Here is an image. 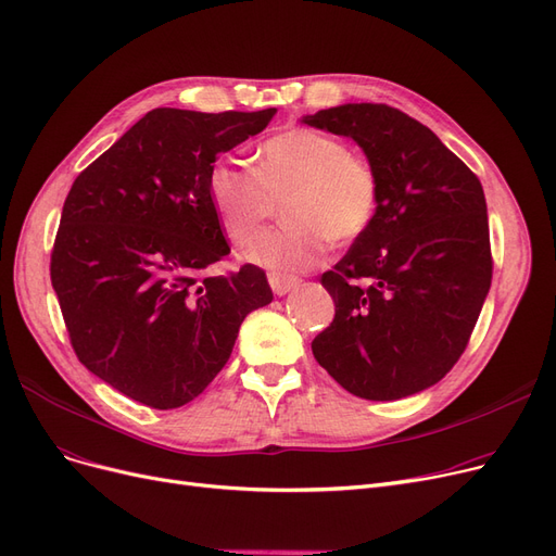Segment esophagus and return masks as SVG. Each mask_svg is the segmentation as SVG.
Wrapping results in <instances>:
<instances>
[{"instance_id":"esophagus-1","label":"esophagus","mask_w":556,"mask_h":556,"mask_svg":"<svg viewBox=\"0 0 556 556\" xmlns=\"http://www.w3.org/2000/svg\"><path fill=\"white\" fill-rule=\"evenodd\" d=\"M268 281H270V288L275 295H286L291 293L293 288L298 286V277H291V275H281V273H270L268 275Z\"/></svg>"}]
</instances>
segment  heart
<instances>
[{
  "mask_svg": "<svg viewBox=\"0 0 556 556\" xmlns=\"http://www.w3.org/2000/svg\"><path fill=\"white\" fill-rule=\"evenodd\" d=\"M208 190L238 245L251 243L281 201L287 225L253 239L248 256L265 268L304 273L325 261L329 240L350 245L372 227L381 184L375 163L343 138L293 127L261 142L256 167L215 163Z\"/></svg>",
  "mask_w": 556,
  "mask_h": 556,
  "instance_id": "obj_1",
  "label": "heart"
}]
</instances>
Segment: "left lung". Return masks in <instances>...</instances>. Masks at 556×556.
Here are the masks:
<instances>
[{
    "label": "left lung",
    "mask_w": 556,
    "mask_h": 556,
    "mask_svg": "<svg viewBox=\"0 0 556 556\" xmlns=\"http://www.w3.org/2000/svg\"><path fill=\"white\" fill-rule=\"evenodd\" d=\"M304 123L354 138L379 173L372 227L323 275L336 304L318 364L356 397L389 402L441 381L464 354L493 279L484 190L412 115L345 104Z\"/></svg>",
    "instance_id": "obj_1"
}]
</instances>
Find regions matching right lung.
I'll return each mask as SVG.
<instances>
[{
	"instance_id": "obj_1",
	"label": "right lung",
	"mask_w": 556,
	"mask_h": 556,
	"mask_svg": "<svg viewBox=\"0 0 556 556\" xmlns=\"http://www.w3.org/2000/svg\"><path fill=\"white\" fill-rule=\"evenodd\" d=\"M277 109H154L72 184L50 275L81 364L150 408L195 400L250 311L273 302L258 265L204 275L229 254L208 175Z\"/></svg>"
}]
</instances>
